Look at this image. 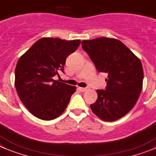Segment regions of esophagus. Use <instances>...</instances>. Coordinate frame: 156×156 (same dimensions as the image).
Wrapping results in <instances>:
<instances>
[{
    "label": "esophagus",
    "instance_id": "34e87169",
    "mask_svg": "<svg viewBox=\"0 0 156 156\" xmlns=\"http://www.w3.org/2000/svg\"><path fill=\"white\" fill-rule=\"evenodd\" d=\"M79 90L81 91H87V88H81V87H79Z\"/></svg>",
    "mask_w": 156,
    "mask_h": 156
}]
</instances>
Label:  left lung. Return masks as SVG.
<instances>
[{"label":"left lung","instance_id":"obj_1","mask_svg":"<svg viewBox=\"0 0 156 156\" xmlns=\"http://www.w3.org/2000/svg\"><path fill=\"white\" fill-rule=\"evenodd\" d=\"M81 45L96 69L108 74L106 88L97 90L98 98L91 109L105 122L121 119L132 110L142 91L144 73L140 59L115 38L83 40Z\"/></svg>","mask_w":156,"mask_h":156}]
</instances>
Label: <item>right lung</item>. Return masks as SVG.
<instances>
[{
  "label": "right lung",
  "instance_id": "obj_1",
  "mask_svg": "<svg viewBox=\"0 0 156 156\" xmlns=\"http://www.w3.org/2000/svg\"><path fill=\"white\" fill-rule=\"evenodd\" d=\"M80 42L42 37L19 58L14 85L19 98L35 117L52 120L68 106L76 87L53 78L64 71L67 57L75 51Z\"/></svg>",
  "mask_w": 156,
  "mask_h": 156
}]
</instances>
